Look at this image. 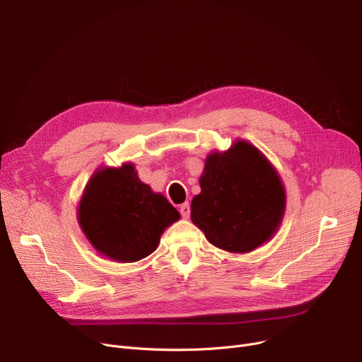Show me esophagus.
I'll return each instance as SVG.
<instances>
[{"instance_id":"obj_1","label":"esophagus","mask_w":362,"mask_h":362,"mask_svg":"<svg viewBox=\"0 0 362 362\" xmlns=\"http://www.w3.org/2000/svg\"><path fill=\"white\" fill-rule=\"evenodd\" d=\"M179 211H180L183 218H189V216H191V205H189V202L182 204L180 208H179Z\"/></svg>"}]
</instances>
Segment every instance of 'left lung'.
<instances>
[{
    "label": "left lung",
    "instance_id": "left-lung-1",
    "mask_svg": "<svg viewBox=\"0 0 362 362\" xmlns=\"http://www.w3.org/2000/svg\"><path fill=\"white\" fill-rule=\"evenodd\" d=\"M199 185L191 218L217 248L251 252L277 232L286 192L277 170L250 142L239 139L208 156Z\"/></svg>",
    "mask_w": 362,
    "mask_h": 362
}]
</instances>
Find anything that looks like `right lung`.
Masks as SVG:
<instances>
[{"label":"right lung","instance_id":"add662e5","mask_svg":"<svg viewBox=\"0 0 362 362\" xmlns=\"http://www.w3.org/2000/svg\"><path fill=\"white\" fill-rule=\"evenodd\" d=\"M179 218L165 197L139 180L132 163L95 171L78 211L81 229L93 248L120 262L154 252L163 232Z\"/></svg>","mask_w":362,"mask_h":362}]
</instances>
